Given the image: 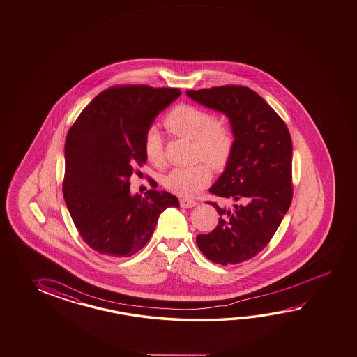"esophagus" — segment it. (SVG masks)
<instances>
[{
    "label": "esophagus",
    "instance_id": "obj_1",
    "mask_svg": "<svg viewBox=\"0 0 357 357\" xmlns=\"http://www.w3.org/2000/svg\"><path fill=\"white\" fill-rule=\"evenodd\" d=\"M180 205L183 209H189V208H194L196 205L195 200H191V199H181L180 200Z\"/></svg>",
    "mask_w": 357,
    "mask_h": 357
}]
</instances>
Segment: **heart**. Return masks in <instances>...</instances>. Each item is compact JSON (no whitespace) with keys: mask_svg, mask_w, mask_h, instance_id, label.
<instances>
[{"mask_svg":"<svg viewBox=\"0 0 357 357\" xmlns=\"http://www.w3.org/2000/svg\"><path fill=\"white\" fill-rule=\"evenodd\" d=\"M163 126L169 133L192 140L196 160H204L215 168L224 167L229 161L236 138L231 126L222 118L211 116L199 106L181 104L168 112ZM144 154L154 166L165 165L163 140L158 130L151 129L146 135ZM208 165L199 162L190 167L175 168L165 177L163 183L177 195H196L211 178Z\"/></svg>","mask_w":357,"mask_h":357,"instance_id":"obj_1","label":"heart"}]
</instances>
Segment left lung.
I'll use <instances>...</instances> for the list:
<instances>
[{
    "label": "left lung",
    "instance_id": "8db88e82",
    "mask_svg": "<svg viewBox=\"0 0 357 357\" xmlns=\"http://www.w3.org/2000/svg\"><path fill=\"white\" fill-rule=\"evenodd\" d=\"M200 105L223 112L231 121L234 148L223 174L210 188L229 205L208 202L219 223L196 243L219 265L255 257L278 231L293 199V143L287 124L259 93L245 86L189 90Z\"/></svg>",
    "mask_w": 357,
    "mask_h": 357
}]
</instances>
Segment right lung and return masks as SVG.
<instances>
[{
	"mask_svg": "<svg viewBox=\"0 0 357 357\" xmlns=\"http://www.w3.org/2000/svg\"><path fill=\"white\" fill-rule=\"evenodd\" d=\"M180 95L178 89L112 86L70 126L64 144V202L79 236L98 253L132 256L153 236L162 211L178 208L167 191L132 195L129 180L147 161L144 139L155 116Z\"/></svg>",
	"mask_w": 357,
	"mask_h": 357,
	"instance_id": "add662e5",
	"label": "right lung"
}]
</instances>
